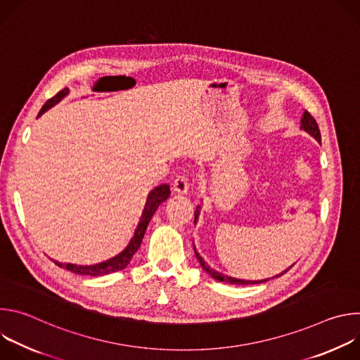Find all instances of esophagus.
Wrapping results in <instances>:
<instances>
[{
	"instance_id": "esophagus-1",
	"label": "esophagus",
	"mask_w": 360,
	"mask_h": 360,
	"mask_svg": "<svg viewBox=\"0 0 360 360\" xmlns=\"http://www.w3.org/2000/svg\"><path fill=\"white\" fill-rule=\"evenodd\" d=\"M172 188L176 193H181V195H186L188 193V189H189V184L186 181L185 176H176L174 184H172Z\"/></svg>"
}]
</instances>
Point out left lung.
<instances>
[{
    "label": "left lung",
    "mask_w": 360,
    "mask_h": 360,
    "mask_svg": "<svg viewBox=\"0 0 360 360\" xmlns=\"http://www.w3.org/2000/svg\"><path fill=\"white\" fill-rule=\"evenodd\" d=\"M300 129H303L304 132H307L309 134L312 138H315L319 143H321V131H319V127H318V124H316V121L314 120V117L307 112V111H304L303 112V115H302V118H300ZM200 208H202V205H198L196 207V210H195V221H193V224L196 225L198 224V221H199V215H200ZM193 250H195V255H196V258H198V261H199V264H200V266H202V269L207 272L208 275H211V278H214V279H217V281H219V282H225V283H229V285H253V283H264V282H268L269 279H274V278H279V276H282L283 274H286L293 265H290L289 268H286L285 271H282L281 274H278V275H275L274 278H265V279H258V281H246V279H239V278H233V276H229V275H225V274H221V272H218V271H215L214 268H211L210 265H208V262H205V259L202 258V256L198 253V250H196V248H195V243H193Z\"/></svg>",
    "instance_id": "left-lung-1"
}]
</instances>
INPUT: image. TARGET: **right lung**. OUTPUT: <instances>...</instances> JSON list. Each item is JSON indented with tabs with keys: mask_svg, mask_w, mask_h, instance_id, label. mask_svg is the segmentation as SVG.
<instances>
[{
	"mask_svg": "<svg viewBox=\"0 0 360 360\" xmlns=\"http://www.w3.org/2000/svg\"><path fill=\"white\" fill-rule=\"evenodd\" d=\"M70 94V89L68 88H64L63 91H60L56 96H53L51 99H48L45 102V105L41 108L39 114L37 118H39L42 114H45L49 108L56 107L58 102H61L67 95ZM171 195V189H169V185L167 184H162L157 188H153L148 196H146V202H145V207H143V211H142V215L138 221V225H136V229L134 231V235L131 238V240L128 242V245L115 256H112V258L107 259V261H102V262H98V264H94V265H77V264H63V262H58V261H54L56 265H58L60 268H64L75 275H85V276H104V275H108V274H112V272H118V271H122L132 259V256L135 255V252L138 250V248L141 246V242H142V238L145 235V231L149 225V221L152 219L153 214L157 212V210L160 208V205L162 202H165Z\"/></svg>",
	"mask_w": 360,
	"mask_h": 360,
	"instance_id": "add662e5",
	"label": "right lung"
}]
</instances>
